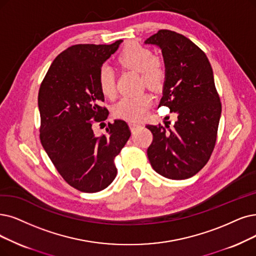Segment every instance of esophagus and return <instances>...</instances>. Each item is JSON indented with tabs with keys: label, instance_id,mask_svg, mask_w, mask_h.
<instances>
[{
	"label": "esophagus",
	"instance_id": "34e87169",
	"mask_svg": "<svg viewBox=\"0 0 256 256\" xmlns=\"http://www.w3.org/2000/svg\"><path fill=\"white\" fill-rule=\"evenodd\" d=\"M129 126H130V129H131V131H134L138 127H140V124H136V122H129Z\"/></svg>",
	"mask_w": 256,
	"mask_h": 256
}]
</instances>
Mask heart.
<instances>
[{"label": "heart", "mask_w": 256, "mask_h": 256, "mask_svg": "<svg viewBox=\"0 0 256 256\" xmlns=\"http://www.w3.org/2000/svg\"><path fill=\"white\" fill-rule=\"evenodd\" d=\"M118 64L129 70L140 74V82L151 89H160L167 78V65L160 56H153L152 51L138 43L127 44L118 56ZM98 84L100 92L106 98L116 94V76L110 66H100L98 72ZM153 104V98L148 92L138 96H124L114 108L116 118L128 120L144 118Z\"/></svg>", "instance_id": "1"}]
</instances>
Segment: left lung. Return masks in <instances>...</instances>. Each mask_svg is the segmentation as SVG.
<instances>
[{"label": "left lung", "instance_id": "obj_1", "mask_svg": "<svg viewBox=\"0 0 256 256\" xmlns=\"http://www.w3.org/2000/svg\"><path fill=\"white\" fill-rule=\"evenodd\" d=\"M145 43L158 45L167 65L158 107L178 116L172 128L146 126L153 136L147 156L158 174L186 180L204 168L216 147L222 103L212 67L198 46L172 30L160 29Z\"/></svg>", "mask_w": 256, "mask_h": 256}]
</instances>
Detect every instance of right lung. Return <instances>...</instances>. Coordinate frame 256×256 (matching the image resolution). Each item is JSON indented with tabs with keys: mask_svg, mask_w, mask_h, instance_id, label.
Returning <instances> with one entry per match:
<instances>
[{
	"mask_svg": "<svg viewBox=\"0 0 256 256\" xmlns=\"http://www.w3.org/2000/svg\"><path fill=\"white\" fill-rule=\"evenodd\" d=\"M122 40L110 45L76 44L50 65L38 90L40 140L65 182L86 193L104 190L116 176V156L131 136L125 120L108 122L107 134L96 136L92 125L108 110L98 84L100 67Z\"/></svg>",
	"mask_w": 256,
	"mask_h": 256,
	"instance_id": "1",
	"label": "right lung"
}]
</instances>
